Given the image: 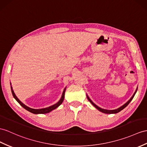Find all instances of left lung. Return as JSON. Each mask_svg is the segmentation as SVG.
<instances>
[{
    "mask_svg": "<svg viewBox=\"0 0 147 147\" xmlns=\"http://www.w3.org/2000/svg\"><path fill=\"white\" fill-rule=\"evenodd\" d=\"M137 89H138V87H137V89H136L135 92H134V95H132V96H131V97L130 98L129 100H128V102H127L125 103V104H123L122 106H121V107H119V108H118V109H115V110H107V109H102V108H100V107H99L98 106H97L96 105H95V103L91 100V99H90V98H89V96H88V95H87V97L88 100H89V102H90L92 103V104L95 107V108H96V109H97L98 110H99L100 112H102V113H107V114L117 113H119V112H120L121 110H123V109H125V107H126L128 104H129L130 102L131 101V100L134 98V96H135V94H136V92H137Z\"/></svg>",
    "mask_w": 147,
    "mask_h": 147,
    "instance_id": "obj_1",
    "label": "left lung"
}]
</instances>
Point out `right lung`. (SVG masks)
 I'll return each mask as SVG.
<instances>
[{"mask_svg":"<svg viewBox=\"0 0 147 147\" xmlns=\"http://www.w3.org/2000/svg\"><path fill=\"white\" fill-rule=\"evenodd\" d=\"M10 84V88H11V91H12V94L13 95V98H15L17 102L19 103V104L22 106L23 108H24L26 110H27V111H28V112H30L32 113H34V114H44V113H48L49 112H51V111L55 110V109H57V107H59L60 105L62 104V103L63 102V99H64V96H65V90H66V87L65 88L63 89V93H62V96L61 98H60V99L59 100L58 102H57L56 103H55V104H53L50 107H46V108H43V109H32V108H30V107H28L27 105H26L24 104V103H23L22 102H21L20 100L17 97V96L16 95L15 93H14L13 90V88H12V87L11 86V83Z\"/></svg>","mask_w":147,"mask_h":147,"instance_id":"1","label":"right lung"}]
</instances>
